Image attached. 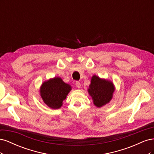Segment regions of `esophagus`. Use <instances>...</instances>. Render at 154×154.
Listing matches in <instances>:
<instances>
[{
	"instance_id": "esophagus-1",
	"label": "esophagus",
	"mask_w": 154,
	"mask_h": 154,
	"mask_svg": "<svg viewBox=\"0 0 154 154\" xmlns=\"http://www.w3.org/2000/svg\"><path fill=\"white\" fill-rule=\"evenodd\" d=\"M75 85H76V86L78 88H80V87H81L80 83L79 82H76V83H75Z\"/></svg>"
}]
</instances>
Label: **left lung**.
<instances>
[{"label": "left lung", "instance_id": "obj_1", "mask_svg": "<svg viewBox=\"0 0 154 154\" xmlns=\"http://www.w3.org/2000/svg\"><path fill=\"white\" fill-rule=\"evenodd\" d=\"M94 104L101 107L110 101L114 92V86L110 81L102 80L95 75L91 79V83L88 89Z\"/></svg>", "mask_w": 154, "mask_h": 154}]
</instances>
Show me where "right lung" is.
I'll list each match as a JSON object with an SVG mask.
<instances>
[{
	"label": "right lung",
	"mask_w": 154,
	"mask_h": 154,
	"mask_svg": "<svg viewBox=\"0 0 154 154\" xmlns=\"http://www.w3.org/2000/svg\"><path fill=\"white\" fill-rule=\"evenodd\" d=\"M71 87L64 83L60 78L45 82L40 88V95L44 103L53 109H58L62 105Z\"/></svg>",
	"instance_id": "add662e5"
}]
</instances>
